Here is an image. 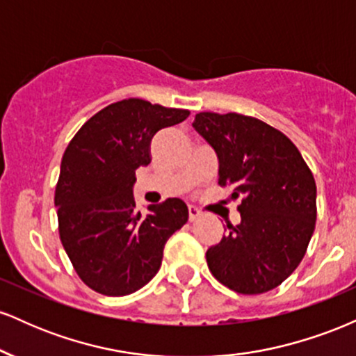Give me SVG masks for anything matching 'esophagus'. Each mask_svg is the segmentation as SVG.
<instances>
[{"label": "esophagus", "mask_w": 356, "mask_h": 356, "mask_svg": "<svg viewBox=\"0 0 356 356\" xmlns=\"http://www.w3.org/2000/svg\"><path fill=\"white\" fill-rule=\"evenodd\" d=\"M199 218H201V211H199L197 207L189 206V220H191V222H192V220L199 219Z\"/></svg>", "instance_id": "1"}]
</instances>
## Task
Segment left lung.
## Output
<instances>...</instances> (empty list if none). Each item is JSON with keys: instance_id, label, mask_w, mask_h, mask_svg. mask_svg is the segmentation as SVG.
Listing matches in <instances>:
<instances>
[{"instance_id": "1", "label": "left lung", "mask_w": 356, "mask_h": 356, "mask_svg": "<svg viewBox=\"0 0 356 356\" xmlns=\"http://www.w3.org/2000/svg\"><path fill=\"white\" fill-rule=\"evenodd\" d=\"M192 127L219 159V186L241 222L206 252L212 276L241 295L275 289L303 259L316 222V184L296 145L259 118L201 112Z\"/></svg>"}]
</instances>
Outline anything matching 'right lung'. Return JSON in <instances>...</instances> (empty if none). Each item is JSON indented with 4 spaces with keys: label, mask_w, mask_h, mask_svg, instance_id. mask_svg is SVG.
I'll return each mask as SVG.
<instances>
[{
    "label": "right lung",
    "mask_w": 356,
    "mask_h": 356,
    "mask_svg": "<svg viewBox=\"0 0 356 356\" xmlns=\"http://www.w3.org/2000/svg\"><path fill=\"white\" fill-rule=\"evenodd\" d=\"M189 110L127 99L102 108L72 138L55 189L58 231L76 275L105 296L136 293L157 275L167 239L189 218L170 197L136 209V170L150 164V140Z\"/></svg>",
    "instance_id": "add662e5"
}]
</instances>
